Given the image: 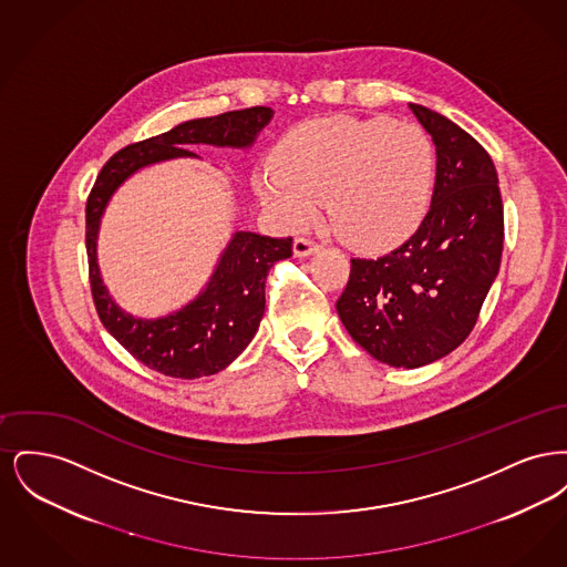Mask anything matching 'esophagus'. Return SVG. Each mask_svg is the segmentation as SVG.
Masks as SVG:
<instances>
[{"instance_id": "obj_1", "label": "esophagus", "mask_w": 567, "mask_h": 567, "mask_svg": "<svg viewBox=\"0 0 567 567\" xmlns=\"http://www.w3.org/2000/svg\"><path fill=\"white\" fill-rule=\"evenodd\" d=\"M317 250H319V244L315 243V240H310V238H297L296 243H293L296 257H310V255L317 252Z\"/></svg>"}]
</instances>
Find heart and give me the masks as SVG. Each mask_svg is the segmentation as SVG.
<instances>
[{"instance_id":"b5f03b06","label":"heart","mask_w":567,"mask_h":567,"mask_svg":"<svg viewBox=\"0 0 567 567\" xmlns=\"http://www.w3.org/2000/svg\"><path fill=\"white\" fill-rule=\"evenodd\" d=\"M435 151L410 121L312 118L285 135L255 190L274 218L299 231L327 199L336 234L359 250H386L421 225L432 204Z\"/></svg>"}]
</instances>
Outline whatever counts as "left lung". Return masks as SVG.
<instances>
[{
  "label": "left lung",
  "mask_w": 567,
  "mask_h": 567,
  "mask_svg": "<svg viewBox=\"0 0 567 567\" xmlns=\"http://www.w3.org/2000/svg\"><path fill=\"white\" fill-rule=\"evenodd\" d=\"M432 135L430 213L410 240L380 259H351L336 310L380 363L421 368L470 336L499 271L504 206L485 148L440 112L408 104Z\"/></svg>",
  "instance_id": "8db88e82"
}]
</instances>
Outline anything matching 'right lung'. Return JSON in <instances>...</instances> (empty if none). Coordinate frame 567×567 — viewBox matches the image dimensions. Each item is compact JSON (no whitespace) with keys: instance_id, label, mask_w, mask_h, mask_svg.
I'll return each mask as SVG.
<instances>
[{"instance_id":"right-lung-1","label":"right lung","mask_w":567,"mask_h":567,"mask_svg":"<svg viewBox=\"0 0 567 567\" xmlns=\"http://www.w3.org/2000/svg\"><path fill=\"white\" fill-rule=\"evenodd\" d=\"M266 106L193 118L174 130L118 151L102 167L86 199L89 278L97 315L110 336L137 361L165 377H213L231 365L255 338L266 312V278L271 266L293 255V238L236 231L223 248L202 291L183 308L142 319L125 312L110 296L100 264L97 238L112 195L142 167L172 159H199L187 146L208 144L248 151L268 125Z\"/></svg>"}]
</instances>
